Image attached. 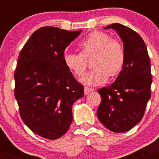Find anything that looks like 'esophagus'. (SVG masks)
Masks as SVG:
<instances>
[{
	"mask_svg": "<svg viewBox=\"0 0 159 159\" xmlns=\"http://www.w3.org/2000/svg\"><path fill=\"white\" fill-rule=\"evenodd\" d=\"M94 92L93 88H88V87H85V88H84V94H85V95H88V94L91 93V92Z\"/></svg>",
	"mask_w": 159,
	"mask_h": 159,
	"instance_id": "esophagus-1",
	"label": "esophagus"
}]
</instances>
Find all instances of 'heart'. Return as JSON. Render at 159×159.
Returning <instances> with one entry per match:
<instances>
[{"label":"heart","mask_w":159,"mask_h":159,"mask_svg":"<svg viewBox=\"0 0 159 159\" xmlns=\"http://www.w3.org/2000/svg\"><path fill=\"white\" fill-rule=\"evenodd\" d=\"M80 53L65 52L64 62L67 69L77 77L86 71L87 60L93 56L92 67L81 78L84 85L99 86L107 81L108 76L115 77L120 73L125 63V51L120 42L111 40L108 34L100 31L91 32L79 43Z\"/></svg>","instance_id":"obj_1"}]
</instances>
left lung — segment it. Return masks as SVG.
Returning <instances> with one entry per match:
<instances>
[{
    "mask_svg": "<svg viewBox=\"0 0 159 159\" xmlns=\"http://www.w3.org/2000/svg\"><path fill=\"white\" fill-rule=\"evenodd\" d=\"M116 30L125 51V63L116 81L98 90L101 102L97 117L105 127L116 133L127 131L141 121L151 98V61L141 36L121 24L104 29Z\"/></svg>",
    "mask_w": 159,
    "mask_h": 159,
    "instance_id": "8db88e82",
    "label": "left lung"
}]
</instances>
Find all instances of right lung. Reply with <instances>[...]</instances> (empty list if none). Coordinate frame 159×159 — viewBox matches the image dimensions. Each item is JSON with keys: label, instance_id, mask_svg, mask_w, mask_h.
I'll return each instance as SVG.
<instances>
[{"label": "right lung", "instance_id": "obj_1", "mask_svg": "<svg viewBox=\"0 0 159 159\" xmlns=\"http://www.w3.org/2000/svg\"><path fill=\"white\" fill-rule=\"evenodd\" d=\"M81 30L42 27L20 51L14 74V95L24 123L38 135L57 139L72 122L73 103L84 87L64 62V50Z\"/></svg>", "mask_w": 159, "mask_h": 159}]
</instances>
